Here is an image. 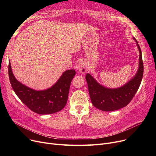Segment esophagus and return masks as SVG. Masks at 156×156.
Here are the masks:
<instances>
[{
  "label": "esophagus",
  "instance_id": "1",
  "mask_svg": "<svg viewBox=\"0 0 156 156\" xmlns=\"http://www.w3.org/2000/svg\"><path fill=\"white\" fill-rule=\"evenodd\" d=\"M78 71L82 74L85 73V72L87 71V66L86 63L84 62H80L78 66Z\"/></svg>",
  "mask_w": 156,
  "mask_h": 156
}]
</instances>
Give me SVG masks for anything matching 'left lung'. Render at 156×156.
Instances as JSON below:
<instances>
[{"label":"left lung","instance_id":"left-lung-1","mask_svg":"<svg viewBox=\"0 0 156 156\" xmlns=\"http://www.w3.org/2000/svg\"><path fill=\"white\" fill-rule=\"evenodd\" d=\"M139 53L138 69L135 75L121 87L109 88L105 87L92 77L90 74L86 75L90 97L94 106L104 111H113L126 106L132 101L140 85L144 73L142 51L136 40Z\"/></svg>","mask_w":156,"mask_h":156}]
</instances>
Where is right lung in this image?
I'll return each mask as SVG.
<instances>
[{"instance_id":"1","label":"right lung","mask_w":156,"mask_h":156,"mask_svg":"<svg viewBox=\"0 0 156 156\" xmlns=\"http://www.w3.org/2000/svg\"><path fill=\"white\" fill-rule=\"evenodd\" d=\"M8 71L10 83L15 94L30 109L39 114H53L65 107L71 81L76 74L74 69L65 71L51 87L44 90H36L16 80L10 62Z\"/></svg>"}]
</instances>
